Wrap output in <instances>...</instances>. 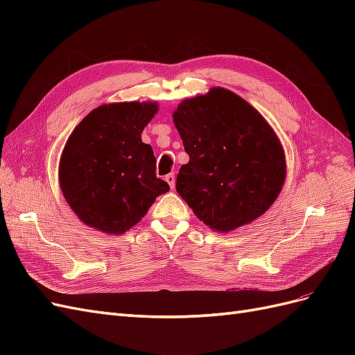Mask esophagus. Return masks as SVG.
Here are the masks:
<instances>
[{"label":"esophagus","mask_w":355,"mask_h":355,"mask_svg":"<svg viewBox=\"0 0 355 355\" xmlns=\"http://www.w3.org/2000/svg\"><path fill=\"white\" fill-rule=\"evenodd\" d=\"M166 182H167V184L170 185V188H171V189H173V188H175V184H176V179H175V175H173V173H170V175H167V176H166Z\"/></svg>","instance_id":"esophagus-1"}]
</instances>
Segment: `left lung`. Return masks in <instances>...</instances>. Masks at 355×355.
I'll return each mask as SVG.
<instances>
[{"instance_id": "1", "label": "left lung", "mask_w": 355, "mask_h": 355, "mask_svg": "<svg viewBox=\"0 0 355 355\" xmlns=\"http://www.w3.org/2000/svg\"><path fill=\"white\" fill-rule=\"evenodd\" d=\"M173 123L189 155L176 191L200 220L230 232L272 206L286 180L284 149L250 103L213 87L182 101Z\"/></svg>"}]
</instances>
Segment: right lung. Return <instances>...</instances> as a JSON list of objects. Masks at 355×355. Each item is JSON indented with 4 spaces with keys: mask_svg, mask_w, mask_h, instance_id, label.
I'll return each mask as SVG.
<instances>
[{
    "mask_svg": "<svg viewBox=\"0 0 355 355\" xmlns=\"http://www.w3.org/2000/svg\"><path fill=\"white\" fill-rule=\"evenodd\" d=\"M157 111V102L108 103L73 128L60 155L59 184L90 228L124 234L170 189L157 178L154 151L141 137Z\"/></svg>",
    "mask_w": 355,
    "mask_h": 355,
    "instance_id": "right-lung-1",
    "label": "right lung"
}]
</instances>
